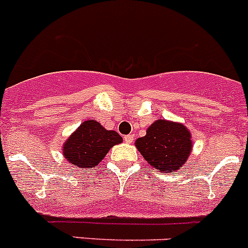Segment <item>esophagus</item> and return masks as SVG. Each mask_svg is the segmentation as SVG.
<instances>
[{
    "label": "esophagus",
    "instance_id": "34e87169",
    "mask_svg": "<svg viewBox=\"0 0 248 248\" xmlns=\"http://www.w3.org/2000/svg\"><path fill=\"white\" fill-rule=\"evenodd\" d=\"M124 141H125L126 143H131L134 141V136L133 135H125L124 136Z\"/></svg>",
    "mask_w": 248,
    "mask_h": 248
}]
</instances>
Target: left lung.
<instances>
[{
    "label": "left lung",
    "instance_id": "obj_1",
    "mask_svg": "<svg viewBox=\"0 0 248 248\" xmlns=\"http://www.w3.org/2000/svg\"><path fill=\"white\" fill-rule=\"evenodd\" d=\"M146 161L158 171L171 173L186 163L191 152V135L181 124L157 120L135 142Z\"/></svg>",
    "mask_w": 248,
    "mask_h": 248
}]
</instances>
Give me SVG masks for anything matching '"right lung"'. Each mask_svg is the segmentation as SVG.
Here are the masks:
<instances>
[{
	"label": "right lung",
	"mask_w": 248,
	"mask_h": 248,
	"mask_svg": "<svg viewBox=\"0 0 248 248\" xmlns=\"http://www.w3.org/2000/svg\"><path fill=\"white\" fill-rule=\"evenodd\" d=\"M122 141V136L115 131L106 130L95 120H86L65 141L63 153L75 167L93 168L102 161L110 147Z\"/></svg>",
	"instance_id": "1"
}]
</instances>
